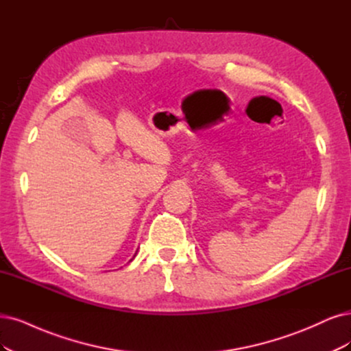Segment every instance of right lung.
Wrapping results in <instances>:
<instances>
[{"label":"right lung","mask_w":351,"mask_h":351,"mask_svg":"<svg viewBox=\"0 0 351 351\" xmlns=\"http://www.w3.org/2000/svg\"><path fill=\"white\" fill-rule=\"evenodd\" d=\"M134 256H136V254H134ZM132 261H133V258H132ZM132 261H130V262H132Z\"/></svg>","instance_id":"obj_1"}]
</instances>
